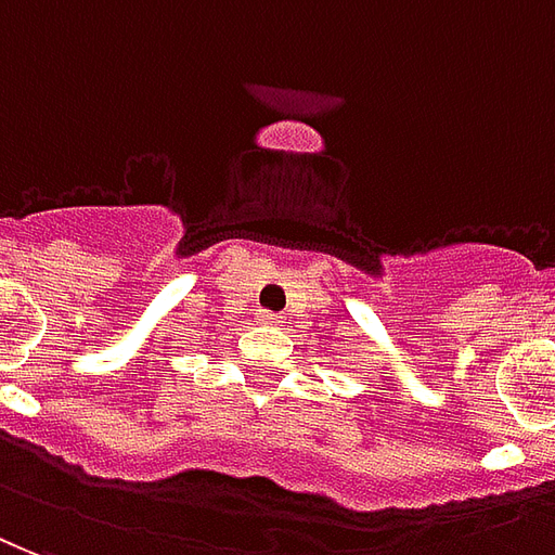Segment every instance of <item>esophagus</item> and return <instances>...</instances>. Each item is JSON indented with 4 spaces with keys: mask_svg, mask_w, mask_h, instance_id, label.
Masks as SVG:
<instances>
[{
    "mask_svg": "<svg viewBox=\"0 0 555 555\" xmlns=\"http://www.w3.org/2000/svg\"><path fill=\"white\" fill-rule=\"evenodd\" d=\"M260 322L262 325H281L283 317L281 313H272V310H260Z\"/></svg>",
    "mask_w": 555,
    "mask_h": 555,
    "instance_id": "esophagus-1",
    "label": "esophagus"
}]
</instances>
